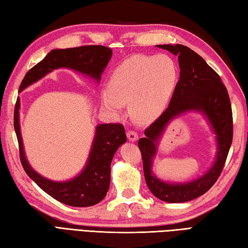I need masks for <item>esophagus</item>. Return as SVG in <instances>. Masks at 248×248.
<instances>
[{
	"mask_svg": "<svg viewBox=\"0 0 248 248\" xmlns=\"http://www.w3.org/2000/svg\"><path fill=\"white\" fill-rule=\"evenodd\" d=\"M127 136H128V140H129L130 141H136V140H139L138 133H136L135 131H132V130L128 131V132H127Z\"/></svg>",
	"mask_w": 248,
	"mask_h": 248,
	"instance_id": "1",
	"label": "esophagus"
}]
</instances>
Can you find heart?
<instances>
[{"instance_id":"1","label":"heart","mask_w":248,"mask_h":248,"mask_svg":"<svg viewBox=\"0 0 248 248\" xmlns=\"http://www.w3.org/2000/svg\"><path fill=\"white\" fill-rule=\"evenodd\" d=\"M179 77L176 61L168 54L135 55L113 71L101 105L120 114L131 103V115L140 124H148L164 112L175 92Z\"/></svg>"}]
</instances>
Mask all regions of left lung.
I'll list each match as a JSON object with an SVG mask.
<instances>
[{
	"instance_id": "obj_1",
	"label": "left lung",
	"mask_w": 248,
	"mask_h": 248,
	"mask_svg": "<svg viewBox=\"0 0 248 248\" xmlns=\"http://www.w3.org/2000/svg\"><path fill=\"white\" fill-rule=\"evenodd\" d=\"M157 48L178 56L180 78L168 108L145 130V138L139 140L144 165L145 180L150 192L163 202H186L202 196L217 182L222 172L232 143V110L227 88L220 77L196 52L182 45H159ZM202 112L217 135V159L212 168L196 181L170 184L160 181L152 171L157 143L166 125L173 118L186 111Z\"/></svg>"
}]
</instances>
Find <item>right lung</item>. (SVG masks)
<instances>
[{"mask_svg":"<svg viewBox=\"0 0 248 248\" xmlns=\"http://www.w3.org/2000/svg\"><path fill=\"white\" fill-rule=\"evenodd\" d=\"M112 57V49L103 46H84L77 48L55 49L26 73L19 93L59 68H70L100 81ZM20 99L15 107L14 125L18 139L21 164L25 172L51 197L71 207H91L101 202L107 195L110 181V163L115 152L127 141L124 128L120 124H103L96 128V134L86 165L80 175L67 181H53L36 172L26 160L19 124Z\"/></svg>","mask_w":248,"mask_h":248,"instance_id":"right-lung-1","label":"right lung"}]
</instances>
